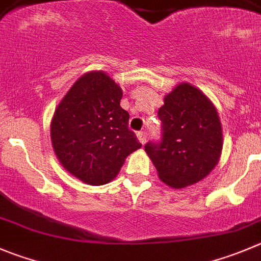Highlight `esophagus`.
Instances as JSON below:
<instances>
[{
  "label": "esophagus",
  "instance_id": "obj_1",
  "mask_svg": "<svg viewBox=\"0 0 261 261\" xmlns=\"http://www.w3.org/2000/svg\"><path fill=\"white\" fill-rule=\"evenodd\" d=\"M137 137H138V140H140L141 143H145L146 140H147V132H145V130H141V132L137 133Z\"/></svg>",
  "mask_w": 261,
  "mask_h": 261
}]
</instances>
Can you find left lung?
I'll return each mask as SVG.
<instances>
[{
	"label": "left lung",
	"instance_id": "left-lung-1",
	"mask_svg": "<svg viewBox=\"0 0 261 261\" xmlns=\"http://www.w3.org/2000/svg\"><path fill=\"white\" fill-rule=\"evenodd\" d=\"M161 137L145 150L160 179L182 188L206 177L222 152V124L217 110L200 89L187 83L175 87L159 109Z\"/></svg>",
	"mask_w": 261,
	"mask_h": 261
}]
</instances>
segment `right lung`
<instances>
[{"instance_id":"right-lung-1","label":"right lung","mask_w":261,"mask_h":261,"mask_svg":"<svg viewBox=\"0 0 261 261\" xmlns=\"http://www.w3.org/2000/svg\"><path fill=\"white\" fill-rule=\"evenodd\" d=\"M123 92L102 71L84 74L58 106L51 123L52 146L64 168L92 186L118 175L124 160L141 147L121 109Z\"/></svg>"}]
</instances>
